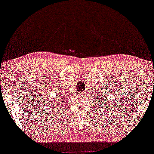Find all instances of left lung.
Returning a JSON list of instances; mask_svg holds the SVG:
<instances>
[{
    "instance_id": "left-lung-1",
    "label": "left lung",
    "mask_w": 154,
    "mask_h": 154,
    "mask_svg": "<svg viewBox=\"0 0 154 154\" xmlns=\"http://www.w3.org/2000/svg\"><path fill=\"white\" fill-rule=\"evenodd\" d=\"M105 96H106V95H105ZM97 100H98V103H100V105H101V104L103 105V103L106 105V103H105V95H103V97H100V95L99 97H98V96H97ZM97 100H95V101H97ZM103 101V102H102Z\"/></svg>"
}]
</instances>
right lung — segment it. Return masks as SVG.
Listing matches in <instances>:
<instances>
[{"mask_svg": "<svg viewBox=\"0 0 154 154\" xmlns=\"http://www.w3.org/2000/svg\"><path fill=\"white\" fill-rule=\"evenodd\" d=\"M62 103H64V100H63V97H60L59 96L58 99H56V101H55V102H53V103H51V101H49V103H48V104L49 105V107H51V105H54V103H55V105H57V104H62Z\"/></svg>", "mask_w": 154, "mask_h": 154, "instance_id": "1", "label": "right lung"}]
</instances>
